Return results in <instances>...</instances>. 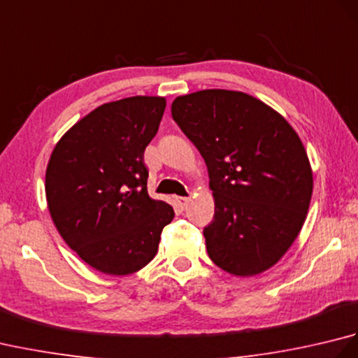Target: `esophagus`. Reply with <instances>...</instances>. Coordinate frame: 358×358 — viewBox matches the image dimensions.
<instances>
[{
	"label": "esophagus",
	"mask_w": 358,
	"mask_h": 358,
	"mask_svg": "<svg viewBox=\"0 0 358 358\" xmlns=\"http://www.w3.org/2000/svg\"><path fill=\"white\" fill-rule=\"evenodd\" d=\"M175 201L178 203V206L181 209H185V208H187V204L191 203V199H189V196H177V199H175Z\"/></svg>",
	"instance_id": "esophagus-1"
}]
</instances>
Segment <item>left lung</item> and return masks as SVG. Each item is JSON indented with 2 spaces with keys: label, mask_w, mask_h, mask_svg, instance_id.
<instances>
[{
  "label": "left lung",
  "mask_w": 358,
  "mask_h": 358,
  "mask_svg": "<svg viewBox=\"0 0 358 358\" xmlns=\"http://www.w3.org/2000/svg\"><path fill=\"white\" fill-rule=\"evenodd\" d=\"M172 117L208 166L215 214L203 234L210 260L235 277L268 271L299 237L313 196L299 134L275 109L240 90L177 96Z\"/></svg>",
  "instance_id": "8db88e82"
}]
</instances>
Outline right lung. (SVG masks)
Segmentation results:
<instances>
[{"mask_svg":"<svg viewBox=\"0 0 358 358\" xmlns=\"http://www.w3.org/2000/svg\"><path fill=\"white\" fill-rule=\"evenodd\" d=\"M164 96L104 103L77 121L45 167L48 209L66 245L90 268L129 275L155 257L175 212L148 194L144 149L158 132Z\"/></svg>","mask_w":358,"mask_h":358,"instance_id":"add662e5","label":"right lung"}]
</instances>
